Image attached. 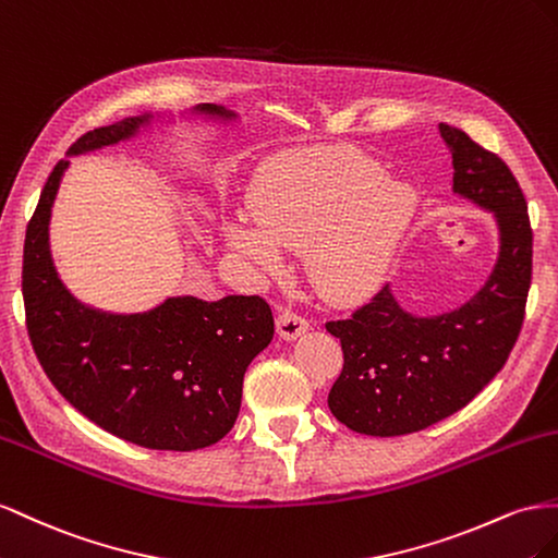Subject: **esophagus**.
<instances>
[{"label":"esophagus","mask_w":558,"mask_h":558,"mask_svg":"<svg viewBox=\"0 0 558 558\" xmlns=\"http://www.w3.org/2000/svg\"><path fill=\"white\" fill-rule=\"evenodd\" d=\"M276 327H278L280 337L290 341V339L301 337V333L308 329V320L304 315H299L292 308H282L280 315H278V320H276Z\"/></svg>","instance_id":"esophagus-1"}]
</instances>
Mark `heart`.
<instances>
[{
	"mask_svg": "<svg viewBox=\"0 0 558 558\" xmlns=\"http://www.w3.org/2000/svg\"><path fill=\"white\" fill-rule=\"evenodd\" d=\"M384 174L353 149L270 158L252 184V215L227 221V241L264 276L282 268V247L306 252L317 290L355 299L386 274L416 215L413 189Z\"/></svg>",
	"mask_w": 558,
	"mask_h": 558,
	"instance_id": "heart-1",
	"label": "heart"
}]
</instances>
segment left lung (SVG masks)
<instances>
[{"label":"left lung","mask_w":558,"mask_h":558,"mask_svg":"<svg viewBox=\"0 0 558 558\" xmlns=\"http://www.w3.org/2000/svg\"><path fill=\"white\" fill-rule=\"evenodd\" d=\"M439 131L451 149L456 194L498 217L500 259L458 311L413 317L380 288L345 320L325 323L343 350L327 404L360 435L418 433L468 407L505 367L526 315L533 229L523 191L498 154L453 125Z\"/></svg>","instance_id":"left-lung-1"}]
</instances>
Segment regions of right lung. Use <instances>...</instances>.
<instances>
[{"mask_svg":"<svg viewBox=\"0 0 558 558\" xmlns=\"http://www.w3.org/2000/svg\"><path fill=\"white\" fill-rule=\"evenodd\" d=\"M142 121L88 131L70 154L114 145ZM65 168L60 158L46 180L23 247L25 325L44 374L78 413L123 441L156 451L210 447L238 418L247 364L274 339L270 306L259 294L178 296L137 315L76 304L49 252L51 205Z\"/></svg>","mask_w":558,"mask_h":558,"instance_id":"1","label":"right lung"}]
</instances>
